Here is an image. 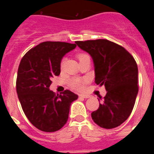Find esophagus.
<instances>
[{"label": "esophagus", "instance_id": "obj_1", "mask_svg": "<svg viewBox=\"0 0 154 154\" xmlns=\"http://www.w3.org/2000/svg\"><path fill=\"white\" fill-rule=\"evenodd\" d=\"M79 96H81V97L82 98H85V99H88V98L90 97L89 95H86V94H80Z\"/></svg>", "mask_w": 154, "mask_h": 154}]
</instances>
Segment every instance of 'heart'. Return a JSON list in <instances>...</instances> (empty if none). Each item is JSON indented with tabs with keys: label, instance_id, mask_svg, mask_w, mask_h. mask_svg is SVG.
<instances>
[{
	"label": "heart",
	"instance_id": "obj_1",
	"mask_svg": "<svg viewBox=\"0 0 154 154\" xmlns=\"http://www.w3.org/2000/svg\"><path fill=\"white\" fill-rule=\"evenodd\" d=\"M78 58L79 61L83 60L86 58H89V55H87L86 54H79ZM65 58H63L61 62V69H63L64 65H65ZM87 82L86 79H81V78H72L69 80V84L71 87H72L73 89H77V90H82L83 89V85Z\"/></svg>",
	"mask_w": 154,
	"mask_h": 154
}]
</instances>
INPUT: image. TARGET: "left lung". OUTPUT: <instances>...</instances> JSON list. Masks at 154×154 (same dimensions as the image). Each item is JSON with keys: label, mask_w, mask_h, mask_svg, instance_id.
<instances>
[{"label": "left lung", "mask_w": 154, "mask_h": 154, "mask_svg": "<svg viewBox=\"0 0 154 154\" xmlns=\"http://www.w3.org/2000/svg\"><path fill=\"white\" fill-rule=\"evenodd\" d=\"M93 60L95 82L105 85L106 95L99 97L93 121L105 129L120 126L131 114L138 93V68L124 48L106 39L76 42Z\"/></svg>", "instance_id": "1"}]
</instances>
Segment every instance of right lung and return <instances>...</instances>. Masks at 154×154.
I'll list each match as a JSON object with an SVG mask.
<instances>
[{
    "label": "right lung",
    "instance_id": "1",
    "mask_svg": "<svg viewBox=\"0 0 154 154\" xmlns=\"http://www.w3.org/2000/svg\"><path fill=\"white\" fill-rule=\"evenodd\" d=\"M76 44L40 43L24 55L17 71L16 89L24 114L44 132H55L66 123L69 109L78 96L69 90L55 95L49 89L53 76L59 75L61 61Z\"/></svg>",
    "mask_w": 154,
    "mask_h": 154
}]
</instances>
